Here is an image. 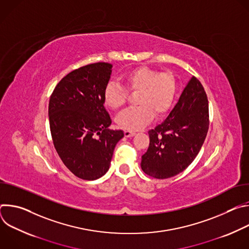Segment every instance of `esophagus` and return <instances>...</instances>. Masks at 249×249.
I'll list each match as a JSON object with an SVG mask.
<instances>
[{
    "label": "esophagus",
    "instance_id": "obj_1",
    "mask_svg": "<svg viewBox=\"0 0 249 249\" xmlns=\"http://www.w3.org/2000/svg\"><path fill=\"white\" fill-rule=\"evenodd\" d=\"M124 134H125V137H133L136 134V132L130 131V130H125Z\"/></svg>",
    "mask_w": 249,
    "mask_h": 249
}]
</instances>
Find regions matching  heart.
I'll list each match as a JSON object with an SVG mask.
<instances>
[{"instance_id": "1", "label": "heart", "mask_w": 249, "mask_h": 249, "mask_svg": "<svg viewBox=\"0 0 249 249\" xmlns=\"http://www.w3.org/2000/svg\"><path fill=\"white\" fill-rule=\"evenodd\" d=\"M124 87L130 91H138L135 103L139 106L127 109L116 117L117 125L126 130H138L148 124L154 114L160 118L171 108L176 82L169 73H160L148 67H139L122 75ZM127 92L117 83H109L103 91L106 107L118 110L125 104Z\"/></svg>"}]
</instances>
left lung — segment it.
Returning a JSON list of instances; mask_svg holds the SVG:
<instances>
[{
	"label": "left lung",
	"instance_id": "left-lung-1",
	"mask_svg": "<svg viewBox=\"0 0 249 249\" xmlns=\"http://www.w3.org/2000/svg\"><path fill=\"white\" fill-rule=\"evenodd\" d=\"M208 129L207 94L192 77L168 116L149 131L150 145L142 156V169L158 179L182 172L198 155Z\"/></svg>",
	"mask_w": 249,
	"mask_h": 249
}]
</instances>
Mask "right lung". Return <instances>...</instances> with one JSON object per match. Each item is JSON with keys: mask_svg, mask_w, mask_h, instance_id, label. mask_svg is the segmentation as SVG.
Instances as JSON below:
<instances>
[{"mask_svg": "<svg viewBox=\"0 0 249 249\" xmlns=\"http://www.w3.org/2000/svg\"><path fill=\"white\" fill-rule=\"evenodd\" d=\"M112 65L94 63L64 77L53 90L48 115L54 147L67 168L79 178L95 180L110 166L113 151L124 137L110 130L103 91Z\"/></svg>", "mask_w": 249, "mask_h": 249, "instance_id": "right-lung-1", "label": "right lung"}]
</instances>
